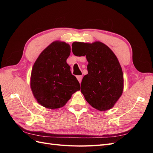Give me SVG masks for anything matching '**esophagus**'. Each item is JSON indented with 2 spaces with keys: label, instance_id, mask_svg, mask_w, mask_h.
Listing matches in <instances>:
<instances>
[{
  "label": "esophagus",
  "instance_id": "1",
  "mask_svg": "<svg viewBox=\"0 0 153 153\" xmlns=\"http://www.w3.org/2000/svg\"><path fill=\"white\" fill-rule=\"evenodd\" d=\"M76 78H77V79H78V82H80V84L81 82H82V78H83L82 75H79V76H76Z\"/></svg>",
  "mask_w": 153,
  "mask_h": 153
}]
</instances>
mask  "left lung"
I'll list each match as a JSON object with an SVG mask.
<instances>
[{
	"mask_svg": "<svg viewBox=\"0 0 153 153\" xmlns=\"http://www.w3.org/2000/svg\"><path fill=\"white\" fill-rule=\"evenodd\" d=\"M72 51L76 56L86 55L89 62L88 74L81 82V92L86 101L100 111L112 108L123 91V73L116 56L101 42H74Z\"/></svg>",
	"mask_w": 153,
	"mask_h": 153,
	"instance_id": "8db88e82",
	"label": "left lung"
}]
</instances>
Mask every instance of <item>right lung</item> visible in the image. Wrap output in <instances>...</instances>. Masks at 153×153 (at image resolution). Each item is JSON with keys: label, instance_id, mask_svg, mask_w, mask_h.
Wrapping results in <instances>:
<instances>
[{"label": "right lung", "instance_id": "1", "mask_svg": "<svg viewBox=\"0 0 153 153\" xmlns=\"http://www.w3.org/2000/svg\"><path fill=\"white\" fill-rule=\"evenodd\" d=\"M70 52L68 44L55 41L41 52L32 68L31 89L38 102L46 108L62 107L80 89L66 63Z\"/></svg>", "mask_w": 153, "mask_h": 153}]
</instances>
